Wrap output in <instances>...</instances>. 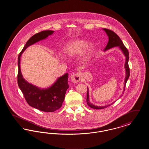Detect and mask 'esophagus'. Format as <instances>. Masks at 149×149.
<instances>
[{
  "mask_svg": "<svg viewBox=\"0 0 149 149\" xmlns=\"http://www.w3.org/2000/svg\"><path fill=\"white\" fill-rule=\"evenodd\" d=\"M70 78H71V81L74 83H78L79 81L81 80V74L79 73H76L74 74H72L70 76Z\"/></svg>",
  "mask_w": 149,
  "mask_h": 149,
  "instance_id": "esophagus-1",
  "label": "esophagus"
}]
</instances>
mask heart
I'll list each match as a JSON object with an SVG mask.
<instances>
[{
  "mask_svg": "<svg viewBox=\"0 0 149 149\" xmlns=\"http://www.w3.org/2000/svg\"><path fill=\"white\" fill-rule=\"evenodd\" d=\"M87 46V42L83 40H78L68 43L64 47V52L66 56L74 57L80 54ZM94 45L91 43L89 45L84 52L83 60L84 63L89 61L94 51Z\"/></svg>",
  "mask_w": 149,
  "mask_h": 149,
  "instance_id": "heart-1",
  "label": "heart"
}]
</instances>
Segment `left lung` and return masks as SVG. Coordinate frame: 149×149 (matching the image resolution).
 Instances as JSON below:
<instances>
[{
  "label": "left lung",
  "mask_w": 149,
  "mask_h": 149,
  "mask_svg": "<svg viewBox=\"0 0 149 149\" xmlns=\"http://www.w3.org/2000/svg\"><path fill=\"white\" fill-rule=\"evenodd\" d=\"M103 30L106 32L107 35L108 36V42L107 45L104 51L106 50L110 49L114 47H116V46H118V47H120V50L122 51V52H123L124 55L126 56V62L125 64V68L126 69V77H125V85H124V91L125 90V86L126 84V83L128 79L130 77V68H129V66H128V60H129V53H128V51L127 49L125 46V45H123V43L122 42V40H120V38L119 37V36L117 35L116 33H114L113 31L108 29H103ZM122 96V95H120ZM86 102H87V104L91 108H93V109H104L105 108H107V107L109 106L111 104L109 105H107L105 106H95L94 104H93L92 103L90 102L89 101V91L88 89L87 90V95H86ZM113 103H112L111 104H112Z\"/></svg>",
  "instance_id": "left-lung-1"
}]
</instances>
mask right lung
<instances>
[{"label": "right lung", "mask_w": 149, "mask_h": 149, "mask_svg": "<svg viewBox=\"0 0 149 149\" xmlns=\"http://www.w3.org/2000/svg\"><path fill=\"white\" fill-rule=\"evenodd\" d=\"M54 32V31H43L32 36L26 43L18 57V84L26 102L30 106L43 112H52L62 106L65 93L69 87L68 83V74L58 78L51 87L41 89L28 83L23 78L21 71L20 60L22 54L29 46L45 39Z\"/></svg>", "instance_id": "obj_1"}]
</instances>
